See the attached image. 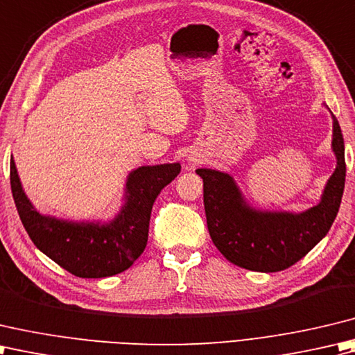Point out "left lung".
I'll return each instance as SVG.
<instances>
[{"label":"left lung","instance_id":"left-lung-1","mask_svg":"<svg viewBox=\"0 0 355 355\" xmlns=\"http://www.w3.org/2000/svg\"><path fill=\"white\" fill-rule=\"evenodd\" d=\"M329 113L336 170L324 184L319 204L303 211L257 208L250 204L230 173L196 170L204 179L209 236L231 263L250 271H282L305 257L327 236L338 213L346 176L342 130L331 110Z\"/></svg>","mask_w":355,"mask_h":355}]
</instances>
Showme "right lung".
<instances>
[{"mask_svg":"<svg viewBox=\"0 0 355 355\" xmlns=\"http://www.w3.org/2000/svg\"><path fill=\"white\" fill-rule=\"evenodd\" d=\"M179 171V162L137 167L128 173L122 205L112 219L70 220L33 207L10 156L12 194L28 237L55 263L83 279L110 277L135 263L146 250L155 200Z\"/></svg>","mask_w":355,"mask_h":355,"instance_id":"add662e5","label":"right lung"}]
</instances>
